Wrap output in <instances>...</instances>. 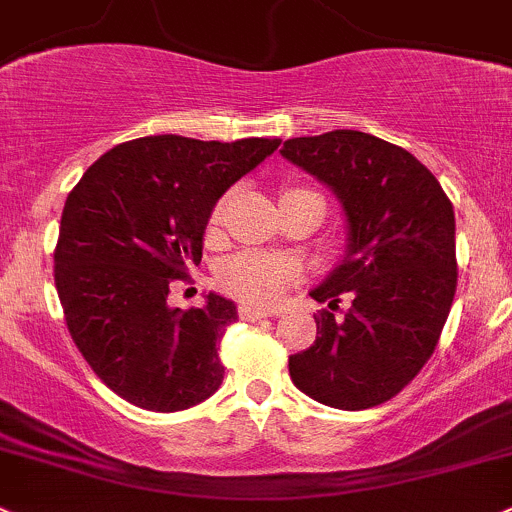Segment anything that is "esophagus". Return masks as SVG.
<instances>
[{
    "label": "esophagus",
    "mask_w": 512,
    "mask_h": 512,
    "mask_svg": "<svg viewBox=\"0 0 512 512\" xmlns=\"http://www.w3.org/2000/svg\"><path fill=\"white\" fill-rule=\"evenodd\" d=\"M239 315L244 320H261V318H271V315H276V310L256 308V305H241Z\"/></svg>",
    "instance_id": "1"
}]
</instances>
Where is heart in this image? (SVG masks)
Here are the masks:
<instances>
[{
  "mask_svg": "<svg viewBox=\"0 0 512 512\" xmlns=\"http://www.w3.org/2000/svg\"><path fill=\"white\" fill-rule=\"evenodd\" d=\"M219 286L246 303L271 305L298 278L293 261L261 251H241L226 258L217 271Z\"/></svg>",
  "mask_w": 512,
  "mask_h": 512,
  "instance_id": "1",
  "label": "heart"
}]
</instances>
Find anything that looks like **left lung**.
I'll list each match as a JSON object with an SVG mask.
<instances>
[{"mask_svg":"<svg viewBox=\"0 0 512 512\" xmlns=\"http://www.w3.org/2000/svg\"><path fill=\"white\" fill-rule=\"evenodd\" d=\"M281 155L323 182L347 224L345 254L310 298L318 335L288 357L295 387L360 412L402 392L436 350L456 293V219L439 179L402 147L360 130L283 142ZM347 292L353 308L335 319Z\"/></svg>","mask_w":512,"mask_h":512,"instance_id":"1","label":"left lung"}]
</instances>
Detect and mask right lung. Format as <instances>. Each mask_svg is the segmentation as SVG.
Segmentation results:
<instances>
[{"label": "right lung", "mask_w": 512, "mask_h": 512, "mask_svg": "<svg viewBox=\"0 0 512 512\" xmlns=\"http://www.w3.org/2000/svg\"><path fill=\"white\" fill-rule=\"evenodd\" d=\"M281 140L150 135L93 162L63 204L54 278L68 333L105 387L150 412H182L219 389V340L234 300L170 308L187 263L202 261L221 194Z\"/></svg>", "instance_id": "1"}]
</instances>
